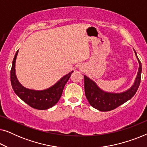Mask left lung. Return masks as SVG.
I'll list each match as a JSON object with an SVG mask.
<instances>
[{
    "mask_svg": "<svg viewBox=\"0 0 147 147\" xmlns=\"http://www.w3.org/2000/svg\"><path fill=\"white\" fill-rule=\"evenodd\" d=\"M134 53L138 61V67L137 76L134 80L133 85L126 91L120 93L108 92L102 90L93 80L84 75V90L86 98L92 107L100 111L106 112L115 109L116 108L125 103L128 100L131 99L134 96L139 87L141 78L142 65L138 59L137 54L133 49Z\"/></svg>",
    "mask_w": 147,
    "mask_h": 147,
    "instance_id": "1",
    "label": "left lung"
}]
</instances>
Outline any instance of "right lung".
<instances>
[{
  "mask_svg": "<svg viewBox=\"0 0 147 147\" xmlns=\"http://www.w3.org/2000/svg\"><path fill=\"white\" fill-rule=\"evenodd\" d=\"M19 50L14 57L11 70V82L15 94L26 104L38 110H47L55 105L61 98L64 86L74 71L63 76L59 81L47 89L35 90L22 86L18 80L15 72V62Z\"/></svg>",
  "mask_w": 147,
  "mask_h": 147,
  "instance_id": "1",
  "label": "right lung"
}]
</instances>
